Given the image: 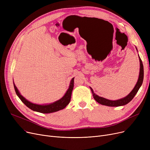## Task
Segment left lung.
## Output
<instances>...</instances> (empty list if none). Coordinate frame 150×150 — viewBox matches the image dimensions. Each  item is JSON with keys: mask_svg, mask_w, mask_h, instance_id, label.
<instances>
[{"mask_svg": "<svg viewBox=\"0 0 150 150\" xmlns=\"http://www.w3.org/2000/svg\"><path fill=\"white\" fill-rule=\"evenodd\" d=\"M136 49L137 51L138 52L136 47ZM138 56H139V61H140V70H139L140 72H139L138 80L137 81L136 84L134 86V88H133V89L131 91V92L128 94V95L121 99H119L117 100H110L105 98L103 97L98 96V95H97L96 93H94L92 88L90 87V89L92 91L93 98L96 100V101H97L98 103H100L102 105H105V106H111V107L124 106L125 105L128 104V103H129V102L132 100V98L134 97L136 94L137 93L139 89L140 88V86H142V84L143 80H144V66L142 64V61L139 54H138Z\"/></svg>", "mask_w": 150, "mask_h": 150, "instance_id": "8db88e82", "label": "left lung"}]
</instances>
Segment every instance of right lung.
<instances>
[{
    "label": "right lung",
    "instance_id": "add662e5",
    "mask_svg": "<svg viewBox=\"0 0 150 150\" xmlns=\"http://www.w3.org/2000/svg\"><path fill=\"white\" fill-rule=\"evenodd\" d=\"M13 84H14L15 92L16 93L17 96L23 103H24L28 108L36 112H41L43 114H49V113L57 112L59 111V110L63 109L69 105V103L70 101L71 96H72V92L74 86V78H73L71 80L70 85L69 86V89L66 91L64 96L59 100L53 102V103H52L50 104H45V105L35 104L29 101L21 95L19 90L18 89L17 87L16 86L15 84L14 83V82H13Z\"/></svg>",
    "mask_w": 150,
    "mask_h": 150
}]
</instances>
